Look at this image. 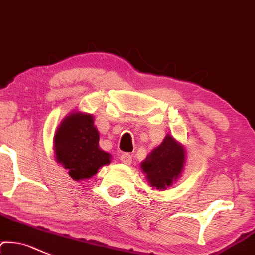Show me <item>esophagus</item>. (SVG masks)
<instances>
[{
  "label": "esophagus",
  "mask_w": 255,
  "mask_h": 255,
  "mask_svg": "<svg viewBox=\"0 0 255 255\" xmlns=\"http://www.w3.org/2000/svg\"><path fill=\"white\" fill-rule=\"evenodd\" d=\"M120 160H122V163L130 165V164L132 163V157H131L130 154H128V153H124V154L120 155Z\"/></svg>",
  "instance_id": "1"
}]
</instances>
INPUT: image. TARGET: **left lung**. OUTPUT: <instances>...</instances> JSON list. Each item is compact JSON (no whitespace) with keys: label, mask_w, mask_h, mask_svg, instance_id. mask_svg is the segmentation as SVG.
I'll list each match as a JSON object with an SVG mask.
<instances>
[{"label":"left lung","mask_w":255,"mask_h":255,"mask_svg":"<svg viewBox=\"0 0 255 255\" xmlns=\"http://www.w3.org/2000/svg\"><path fill=\"white\" fill-rule=\"evenodd\" d=\"M186 160L185 147L171 135L147 155L141 163L142 172L155 190H166L181 176Z\"/></svg>","instance_id":"obj_1"}]
</instances>
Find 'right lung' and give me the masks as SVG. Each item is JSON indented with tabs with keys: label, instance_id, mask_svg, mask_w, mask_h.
<instances>
[{
	"label": "right lung",
	"instance_id": "add662e5",
	"mask_svg": "<svg viewBox=\"0 0 255 255\" xmlns=\"http://www.w3.org/2000/svg\"><path fill=\"white\" fill-rule=\"evenodd\" d=\"M100 133L94 116L74 111L62 120L53 137L57 163L74 181L87 180L111 163L112 155L100 148Z\"/></svg>",
	"mask_w": 255,
	"mask_h": 255
}]
</instances>
